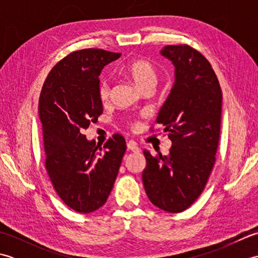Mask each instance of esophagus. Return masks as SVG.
Instances as JSON below:
<instances>
[{
	"instance_id": "esophagus-1",
	"label": "esophagus",
	"mask_w": 258,
	"mask_h": 258,
	"mask_svg": "<svg viewBox=\"0 0 258 258\" xmlns=\"http://www.w3.org/2000/svg\"><path fill=\"white\" fill-rule=\"evenodd\" d=\"M127 150L132 151V152H135V153H138V152H140V147L138 146V144L135 143V142L130 141L128 143H127Z\"/></svg>"
}]
</instances>
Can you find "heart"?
I'll return each instance as SVG.
<instances>
[{
	"label": "heart",
	"instance_id": "1",
	"mask_svg": "<svg viewBox=\"0 0 258 258\" xmlns=\"http://www.w3.org/2000/svg\"><path fill=\"white\" fill-rule=\"evenodd\" d=\"M125 74L131 78L135 85L141 91L144 90H153L157 83V71L151 62L146 59H138L134 61L124 70ZM109 84L107 81H102L98 86V95L102 101H106L109 96Z\"/></svg>",
	"mask_w": 258,
	"mask_h": 258
}]
</instances>
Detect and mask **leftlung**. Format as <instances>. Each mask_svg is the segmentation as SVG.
I'll use <instances>...</instances> for the list:
<instances>
[{"label":"left lung","instance_id":"obj_1","mask_svg":"<svg viewBox=\"0 0 258 258\" xmlns=\"http://www.w3.org/2000/svg\"><path fill=\"white\" fill-rule=\"evenodd\" d=\"M161 55L175 68L171 93L156 123L168 132L167 156L144 151V188L153 205L168 213L188 208L204 189L220 141L222 90L210 62L188 45H167Z\"/></svg>","mask_w":258,"mask_h":258}]
</instances>
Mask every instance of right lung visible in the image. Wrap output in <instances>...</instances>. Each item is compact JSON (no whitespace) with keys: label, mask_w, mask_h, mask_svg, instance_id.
Here are the masks:
<instances>
[{"label":"right lung","mask_w":258,"mask_h":258,"mask_svg":"<svg viewBox=\"0 0 258 258\" xmlns=\"http://www.w3.org/2000/svg\"><path fill=\"white\" fill-rule=\"evenodd\" d=\"M120 53L86 48L59 61L42 87L38 102L45 167L56 193L73 211L92 213L111 193L126 151L115 134L104 147L83 134L103 112L100 75Z\"/></svg>","instance_id":"obj_1"}]
</instances>
